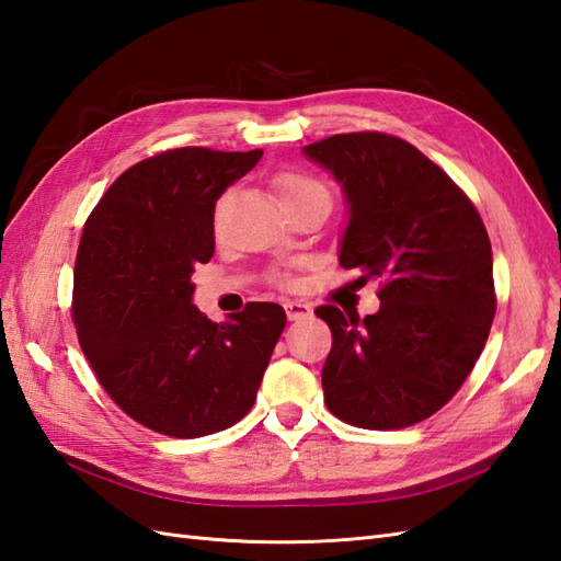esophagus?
Here are the masks:
<instances>
[{
	"label": "esophagus",
	"mask_w": 561,
	"mask_h": 561,
	"mask_svg": "<svg viewBox=\"0 0 561 561\" xmlns=\"http://www.w3.org/2000/svg\"><path fill=\"white\" fill-rule=\"evenodd\" d=\"M285 313H288L290 321H299V319H309L311 317V305L307 302H297V299H288V302L283 305Z\"/></svg>",
	"instance_id": "1"
}]
</instances>
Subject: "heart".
<instances>
[{
  "label": "heart",
  "instance_id": "1",
  "mask_svg": "<svg viewBox=\"0 0 561 561\" xmlns=\"http://www.w3.org/2000/svg\"><path fill=\"white\" fill-rule=\"evenodd\" d=\"M276 190H278V199L283 204V202L309 195V193H321V190H325V187L302 173H283L276 181Z\"/></svg>",
  "mask_w": 561,
  "mask_h": 561
}]
</instances>
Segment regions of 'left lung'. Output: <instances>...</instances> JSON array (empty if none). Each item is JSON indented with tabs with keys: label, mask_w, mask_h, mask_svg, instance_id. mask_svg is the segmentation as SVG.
I'll return each instance as SVG.
<instances>
[{
	"label": "left lung",
	"mask_w": 561,
	"mask_h": 561,
	"mask_svg": "<svg viewBox=\"0 0 561 561\" xmlns=\"http://www.w3.org/2000/svg\"><path fill=\"white\" fill-rule=\"evenodd\" d=\"M302 152L343 187L340 266L380 280V307L364 319L317 309L333 333L325 407L359 428H407L449 402L485 347L495 317L485 226L445 171L392 135H333Z\"/></svg>",
	"instance_id": "1"
}]
</instances>
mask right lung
Segmentation results:
<instances>
[{
	"label": "right lung",
	"instance_id": "obj_1",
	"mask_svg": "<svg viewBox=\"0 0 561 561\" xmlns=\"http://www.w3.org/2000/svg\"><path fill=\"white\" fill-rule=\"evenodd\" d=\"M262 149L181 147L121 173L90 214L73 273V323L123 412L173 438H202L250 412L285 311L252 302L214 323L193 305L214 254V207Z\"/></svg>",
	"mask_w": 561,
	"mask_h": 561
}]
</instances>
